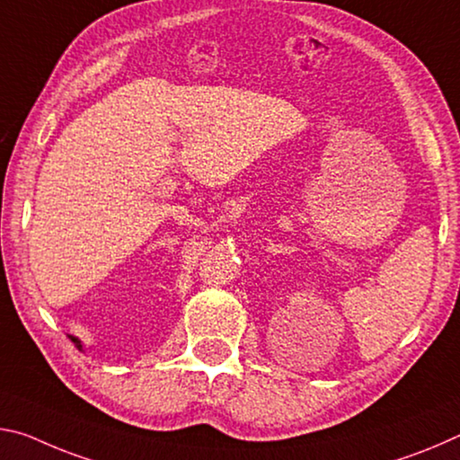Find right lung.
<instances>
[{"label": "right lung", "mask_w": 460, "mask_h": 460, "mask_svg": "<svg viewBox=\"0 0 460 460\" xmlns=\"http://www.w3.org/2000/svg\"><path fill=\"white\" fill-rule=\"evenodd\" d=\"M69 338H71V341H73V344H75V346H77V349H79V350H83V342L79 341V338H77V336H69Z\"/></svg>", "instance_id": "right-lung-1"}]
</instances>
